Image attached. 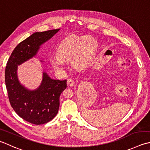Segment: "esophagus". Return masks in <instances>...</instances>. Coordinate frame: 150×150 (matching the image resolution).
Returning <instances> with one entry per match:
<instances>
[{"label":"esophagus","instance_id":"1","mask_svg":"<svg viewBox=\"0 0 150 150\" xmlns=\"http://www.w3.org/2000/svg\"><path fill=\"white\" fill-rule=\"evenodd\" d=\"M67 84L68 85V86H73V85L75 84L74 81H73L72 79H68V80H67Z\"/></svg>","mask_w":150,"mask_h":150}]
</instances>
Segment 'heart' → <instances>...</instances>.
I'll return each instance as SVG.
<instances>
[{"mask_svg":"<svg viewBox=\"0 0 150 150\" xmlns=\"http://www.w3.org/2000/svg\"><path fill=\"white\" fill-rule=\"evenodd\" d=\"M98 52V43L90 36L72 35L62 41L57 49L58 57L51 58L50 62L57 70L65 69L66 62L71 61L76 69H84L94 60Z\"/></svg>","mask_w":150,"mask_h":150,"instance_id":"b5f03b06","label":"heart"}]
</instances>
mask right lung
<instances>
[{
	"instance_id": "right-lung-1",
	"label": "right lung",
	"mask_w": 150,
	"mask_h": 150,
	"mask_svg": "<svg viewBox=\"0 0 150 150\" xmlns=\"http://www.w3.org/2000/svg\"><path fill=\"white\" fill-rule=\"evenodd\" d=\"M59 30L32 34L14 49L6 67L5 83L11 106L21 118L35 125L46 124L57 115L60 106V96L66 88L67 81L52 79L44 71L40 86L30 90L21 84L17 68L18 66L35 57L40 46Z\"/></svg>"
}]
</instances>
